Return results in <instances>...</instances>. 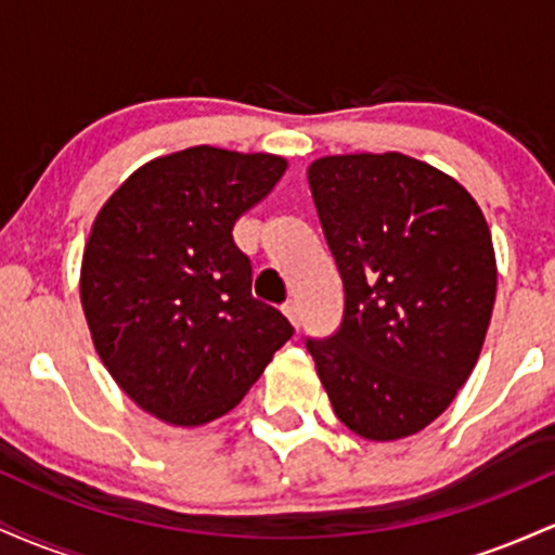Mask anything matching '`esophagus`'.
Wrapping results in <instances>:
<instances>
[{"instance_id": "1", "label": "esophagus", "mask_w": 555, "mask_h": 555, "mask_svg": "<svg viewBox=\"0 0 555 555\" xmlns=\"http://www.w3.org/2000/svg\"><path fill=\"white\" fill-rule=\"evenodd\" d=\"M282 313L286 315V318H289V323H292V326H299V305L295 302V299H289V302H284L282 305Z\"/></svg>"}]
</instances>
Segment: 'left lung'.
Listing matches in <instances>:
<instances>
[{
	"label": "left lung",
	"mask_w": 555,
	"mask_h": 555,
	"mask_svg": "<svg viewBox=\"0 0 555 555\" xmlns=\"http://www.w3.org/2000/svg\"><path fill=\"white\" fill-rule=\"evenodd\" d=\"M344 284L328 339H305L336 417L367 441L430 425L480 358L495 253L475 197L404 154L318 158L308 169Z\"/></svg>",
	"instance_id": "8db88e82"
}]
</instances>
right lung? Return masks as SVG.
<instances>
[{
  "label": "right lung",
  "instance_id": "1",
  "mask_svg": "<svg viewBox=\"0 0 555 555\" xmlns=\"http://www.w3.org/2000/svg\"><path fill=\"white\" fill-rule=\"evenodd\" d=\"M284 169L282 156L195 145L140 167L95 216L80 271L95 352L164 423L227 415L295 334L253 297L232 237Z\"/></svg>",
  "mask_w": 555,
  "mask_h": 555
}]
</instances>
